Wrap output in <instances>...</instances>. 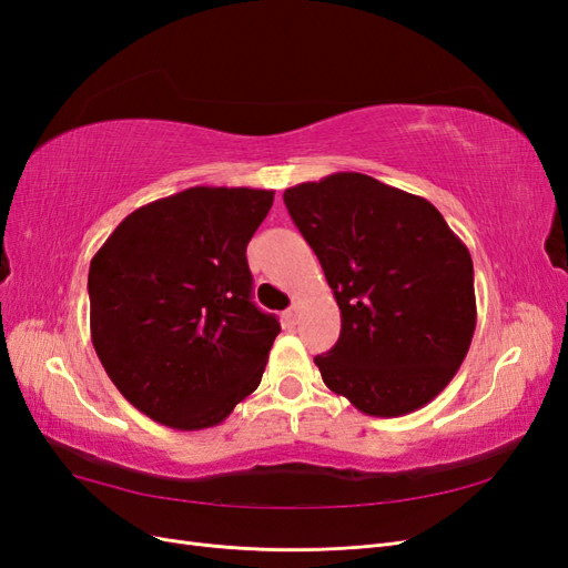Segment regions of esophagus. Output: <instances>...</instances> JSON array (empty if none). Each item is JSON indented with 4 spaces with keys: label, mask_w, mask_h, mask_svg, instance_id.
Segmentation results:
<instances>
[{
    "label": "esophagus",
    "mask_w": 568,
    "mask_h": 568,
    "mask_svg": "<svg viewBox=\"0 0 568 568\" xmlns=\"http://www.w3.org/2000/svg\"><path fill=\"white\" fill-rule=\"evenodd\" d=\"M298 317H301V307L294 303V305H291L288 307V311L284 313V320H286V324H291V326H294L296 322H298Z\"/></svg>",
    "instance_id": "obj_1"
}]
</instances>
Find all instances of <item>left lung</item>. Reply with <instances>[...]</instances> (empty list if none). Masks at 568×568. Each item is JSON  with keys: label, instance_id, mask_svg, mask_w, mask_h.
<instances>
[{"label": "left lung", "instance_id": "obj_1", "mask_svg": "<svg viewBox=\"0 0 568 568\" xmlns=\"http://www.w3.org/2000/svg\"><path fill=\"white\" fill-rule=\"evenodd\" d=\"M284 203L341 311L336 346L315 357L326 388L372 417L432 403L476 329L469 248L436 205L363 173L296 184Z\"/></svg>", "mask_w": 568, "mask_h": 568}]
</instances>
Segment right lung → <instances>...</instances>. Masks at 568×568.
<instances>
[{"instance_id": "obj_1", "label": "right lung", "mask_w": 568, "mask_h": 568, "mask_svg": "<svg viewBox=\"0 0 568 568\" xmlns=\"http://www.w3.org/2000/svg\"><path fill=\"white\" fill-rule=\"evenodd\" d=\"M274 192L192 186L130 213L90 263V329L115 388L180 432L217 426L263 379L280 322L246 246Z\"/></svg>"}]
</instances>
